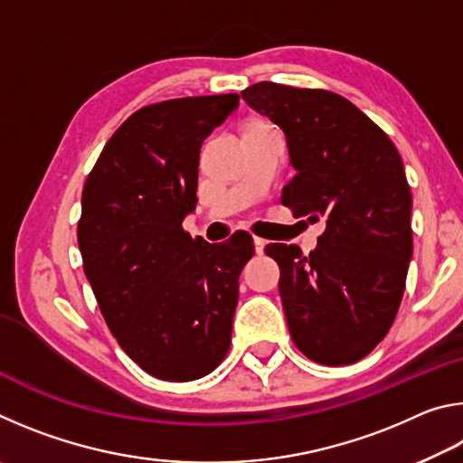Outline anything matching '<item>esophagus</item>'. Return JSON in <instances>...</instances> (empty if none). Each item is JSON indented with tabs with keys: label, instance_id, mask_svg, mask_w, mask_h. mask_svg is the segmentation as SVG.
<instances>
[{
	"label": "esophagus",
	"instance_id": "esophagus-1",
	"mask_svg": "<svg viewBox=\"0 0 463 463\" xmlns=\"http://www.w3.org/2000/svg\"><path fill=\"white\" fill-rule=\"evenodd\" d=\"M253 245H255V253H257V255H261V253H263V249H265V245H268V241L261 239V237H253Z\"/></svg>",
	"mask_w": 463,
	"mask_h": 463
}]
</instances>
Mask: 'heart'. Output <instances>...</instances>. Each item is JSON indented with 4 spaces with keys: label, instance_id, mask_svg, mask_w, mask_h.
I'll list each match as a JSON object with an SVG mask.
<instances>
[{
    "label": "heart",
    "instance_id": "obj_1",
    "mask_svg": "<svg viewBox=\"0 0 463 463\" xmlns=\"http://www.w3.org/2000/svg\"><path fill=\"white\" fill-rule=\"evenodd\" d=\"M261 124H268V122H263V120H249L245 127H242V130L245 128H253V127H261Z\"/></svg>",
    "mask_w": 463,
    "mask_h": 463
}]
</instances>
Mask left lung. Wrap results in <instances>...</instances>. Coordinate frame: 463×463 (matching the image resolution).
Returning <instances> with one entry per match:
<instances>
[{
	"label": "left lung",
	"instance_id": "1",
	"mask_svg": "<svg viewBox=\"0 0 463 463\" xmlns=\"http://www.w3.org/2000/svg\"><path fill=\"white\" fill-rule=\"evenodd\" d=\"M242 99L286 132L296 175L281 203L323 221L310 255L269 242L298 349L323 365L364 359L394 323L412 257V195L401 153L339 93L261 81Z\"/></svg>",
	"mask_w": 463,
	"mask_h": 463
}]
</instances>
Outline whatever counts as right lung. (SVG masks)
<instances>
[{
  "label": "right lung",
  "mask_w": 463,
  "mask_h": 463,
  "mask_svg": "<svg viewBox=\"0 0 463 463\" xmlns=\"http://www.w3.org/2000/svg\"><path fill=\"white\" fill-rule=\"evenodd\" d=\"M239 93L156 101L108 140L81 195L77 242L106 325L132 362L167 382L216 370L229 354L239 276L253 237L192 239L202 140Z\"/></svg>",
  "instance_id": "obj_1"
}]
</instances>
